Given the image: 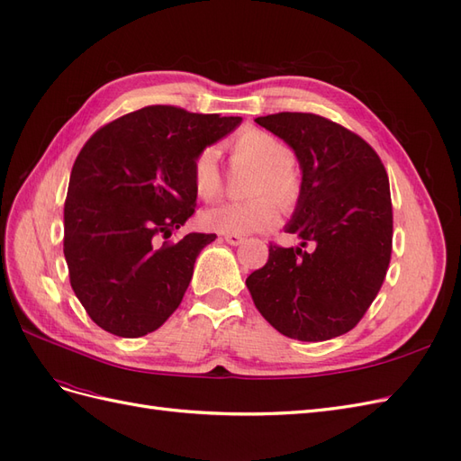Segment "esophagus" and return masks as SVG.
Wrapping results in <instances>:
<instances>
[{
    "label": "esophagus",
    "mask_w": 461,
    "mask_h": 461,
    "mask_svg": "<svg viewBox=\"0 0 461 461\" xmlns=\"http://www.w3.org/2000/svg\"><path fill=\"white\" fill-rule=\"evenodd\" d=\"M222 239H225L230 246H240L244 242V236L240 234H222Z\"/></svg>",
    "instance_id": "obj_1"
}]
</instances>
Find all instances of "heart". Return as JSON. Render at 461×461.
<instances>
[{
	"instance_id": "heart-1",
	"label": "heart",
	"mask_w": 461,
	"mask_h": 461,
	"mask_svg": "<svg viewBox=\"0 0 461 461\" xmlns=\"http://www.w3.org/2000/svg\"><path fill=\"white\" fill-rule=\"evenodd\" d=\"M230 153L236 163L258 167L249 185V194L256 196L246 202H225L205 209L202 213L203 227L222 234H254L273 227L278 221L276 203L290 209L300 198V175L292 163V148L267 131L246 129L232 138ZM192 176L200 198L213 200L221 192L217 149L205 148L198 153Z\"/></svg>"
}]
</instances>
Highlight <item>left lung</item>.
<instances>
[{"instance_id": "1", "label": "left lung", "mask_w": 461, "mask_h": 461, "mask_svg": "<svg viewBox=\"0 0 461 461\" xmlns=\"http://www.w3.org/2000/svg\"><path fill=\"white\" fill-rule=\"evenodd\" d=\"M258 124L285 140L302 169L285 230L296 248L269 246L246 278L259 313L288 339L321 342L352 330L379 294L393 252V202L375 149L313 113H275ZM312 243V250H303Z\"/></svg>"}]
</instances>
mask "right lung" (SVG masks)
I'll list each match as a JSON object with an SVG mask.
<instances>
[{"mask_svg":"<svg viewBox=\"0 0 461 461\" xmlns=\"http://www.w3.org/2000/svg\"><path fill=\"white\" fill-rule=\"evenodd\" d=\"M240 122L148 105L105 124L80 149L65 200L63 254L97 327L144 337L183 302L196 258L217 236L167 239L196 207L194 159Z\"/></svg>","mask_w":461,"mask_h":461,"instance_id":"obj_1","label":"right lung"}]
</instances>
